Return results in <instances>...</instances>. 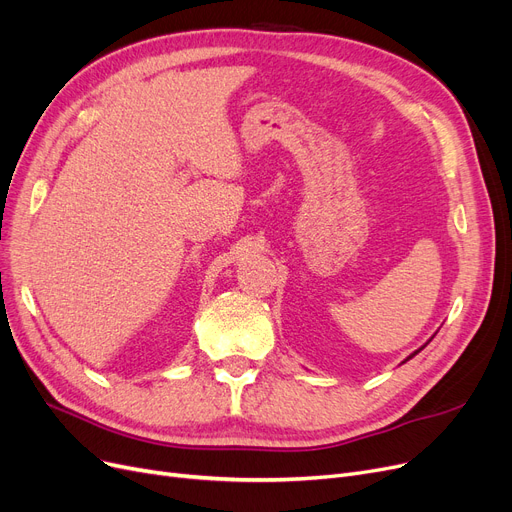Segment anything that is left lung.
<instances>
[{
    "label": "left lung",
    "instance_id": "obj_1",
    "mask_svg": "<svg viewBox=\"0 0 512 512\" xmlns=\"http://www.w3.org/2000/svg\"><path fill=\"white\" fill-rule=\"evenodd\" d=\"M420 349H422V347H420ZM420 349H418V351H420ZM418 351H414V353H412V355H416V353H418ZM412 355H410V358H412ZM410 358H408V360H410Z\"/></svg>",
    "mask_w": 512,
    "mask_h": 512
}]
</instances>
